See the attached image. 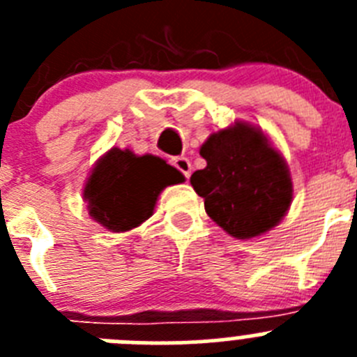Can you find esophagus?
I'll return each instance as SVG.
<instances>
[{"label": "esophagus", "mask_w": 357, "mask_h": 357, "mask_svg": "<svg viewBox=\"0 0 357 357\" xmlns=\"http://www.w3.org/2000/svg\"><path fill=\"white\" fill-rule=\"evenodd\" d=\"M173 166H175L185 178L191 176V162H189L188 157H175V159H173Z\"/></svg>", "instance_id": "34e87169"}]
</instances>
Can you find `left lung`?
<instances>
[{
  "instance_id": "8db88e82",
  "label": "left lung",
  "mask_w": 357,
  "mask_h": 357,
  "mask_svg": "<svg viewBox=\"0 0 357 357\" xmlns=\"http://www.w3.org/2000/svg\"><path fill=\"white\" fill-rule=\"evenodd\" d=\"M200 155L207 166L191 175V185L211 220L230 236H261L288 213L293 198L288 164L259 128L238 121L214 132Z\"/></svg>"
}]
</instances>
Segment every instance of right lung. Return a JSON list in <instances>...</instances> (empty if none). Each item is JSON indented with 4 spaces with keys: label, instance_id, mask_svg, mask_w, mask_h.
Wrapping results in <instances>:
<instances>
[{
    "label": "right lung",
    "instance_id": "right-lung-1",
    "mask_svg": "<svg viewBox=\"0 0 357 357\" xmlns=\"http://www.w3.org/2000/svg\"><path fill=\"white\" fill-rule=\"evenodd\" d=\"M182 181V173L159 157L110 148L91 172L84 198L93 220L112 232H125L151 216L166 185Z\"/></svg>",
    "mask_w": 357,
    "mask_h": 357
}]
</instances>
